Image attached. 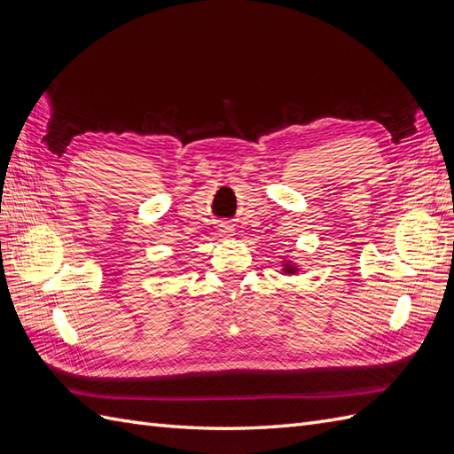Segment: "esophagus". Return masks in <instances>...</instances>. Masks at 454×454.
I'll list each match as a JSON object with an SVG mask.
<instances>
[{"label":"esophagus","instance_id":"1","mask_svg":"<svg viewBox=\"0 0 454 454\" xmlns=\"http://www.w3.org/2000/svg\"><path fill=\"white\" fill-rule=\"evenodd\" d=\"M219 235L222 237H232L235 235V229H232V225H229V223H225V225H222V229H219Z\"/></svg>","mask_w":454,"mask_h":454}]
</instances>
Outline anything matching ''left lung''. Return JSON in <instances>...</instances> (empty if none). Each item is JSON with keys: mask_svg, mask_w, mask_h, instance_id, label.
<instances>
[{"mask_svg": "<svg viewBox=\"0 0 454 454\" xmlns=\"http://www.w3.org/2000/svg\"><path fill=\"white\" fill-rule=\"evenodd\" d=\"M280 270L284 274H287V277H294V274H299L301 265L297 263V261L292 255H284L282 261H280Z\"/></svg>", "mask_w": 454, "mask_h": 454, "instance_id": "1", "label": "left lung"}]
</instances>
